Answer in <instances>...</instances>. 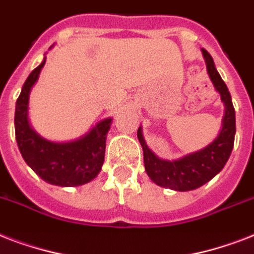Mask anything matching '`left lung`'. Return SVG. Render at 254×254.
Listing matches in <instances>:
<instances>
[{
  "label": "left lung",
  "mask_w": 254,
  "mask_h": 254,
  "mask_svg": "<svg viewBox=\"0 0 254 254\" xmlns=\"http://www.w3.org/2000/svg\"><path fill=\"white\" fill-rule=\"evenodd\" d=\"M207 63L208 75L212 80L216 91L220 92L221 100L225 104V115L223 119V129L217 138L204 149L183 157L177 161L159 159L146 146L143 141L141 129L137 131L139 142L143 149V162L147 175L158 186L177 191H190L211 181L228 161L235 143L236 133V117L231 93L228 88L215 68L212 57L207 50H201Z\"/></svg>",
  "instance_id": "8db88e82"
}]
</instances>
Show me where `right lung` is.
<instances>
[{"instance_id":"1","label":"right lung","mask_w":254,"mask_h":254,"mask_svg":"<svg viewBox=\"0 0 254 254\" xmlns=\"http://www.w3.org/2000/svg\"><path fill=\"white\" fill-rule=\"evenodd\" d=\"M43 61L26 79L15 104V138L25 162L50 185L75 187L91 182L100 173L105 155L107 133L112 120L99 123L87 135L65 143L50 142L30 127L27 103L30 89L38 80Z\"/></svg>"}]
</instances>
